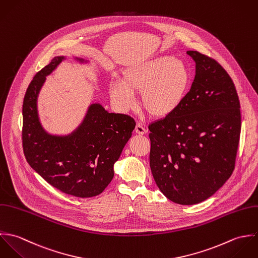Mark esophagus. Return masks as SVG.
Here are the masks:
<instances>
[{"mask_svg":"<svg viewBox=\"0 0 258 258\" xmlns=\"http://www.w3.org/2000/svg\"><path fill=\"white\" fill-rule=\"evenodd\" d=\"M136 133L139 135H145V134H147V128L142 123H137Z\"/></svg>","mask_w":258,"mask_h":258,"instance_id":"34e87169","label":"esophagus"}]
</instances>
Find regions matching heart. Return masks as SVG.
<instances>
[{"label": "heart", "instance_id": "b5f03b06", "mask_svg": "<svg viewBox=\"0 0 258 258\" xmlns=\"http://www.w3.org/2000/svg\"><path fill=\"white\" fill-rule=\"evenodd\" d=\"M120 81L108 84L110 99L121 109L136 104L135 93H142L146 111L155 118L173 114L185 100L191 76L185 63L172 55H159L124 69Z\"/></svg>", "mask_w": 258, "mask_h": 258}]
</instances>
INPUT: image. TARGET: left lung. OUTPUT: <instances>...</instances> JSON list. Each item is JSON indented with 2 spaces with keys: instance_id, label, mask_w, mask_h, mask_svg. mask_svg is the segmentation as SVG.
<instances>
[{
  "instance_id": "8db88e82",
  "label": "left lung",
  "mask_w": 258,
  "mask_h": 258,
  "mask_svg": "<svg viewBox=\"0 0 258 258\" xmlns=\"http://www.w3.org/2000/svg\"><path fill=\"white\" fill-rule=\"evenodd\" d=\"M196 77L181 106L149 125L150 165L159 190L191 206L210 198L230 177L239 144L240 103L234 84L213 58L187 51Z\"/></svg>"
}]
</instances>
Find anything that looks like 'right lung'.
Returning <instances> with one entry per match:
<instances>
[{"label": "right lung", "instance_id": "add662e5", "mask_svg": "<svg viewBox=\"0 0 258 258\" xmlns=\"http://www.w3.org/2000/svg\"><path fill=\"white\" fill-rule=\"evenodd\" d=\"M63 58L53 57L27 89L23 103L24 155L31 167L56 189L77 198H92L111 181L113 164L131 139L136 121L127 114L107 112L101 104L93 103L73 134L57 137L46 133L39 120L37 98L46 76Z\"/></svg>", "mask_w": 258, "mask_h": 258}]
</instances>
